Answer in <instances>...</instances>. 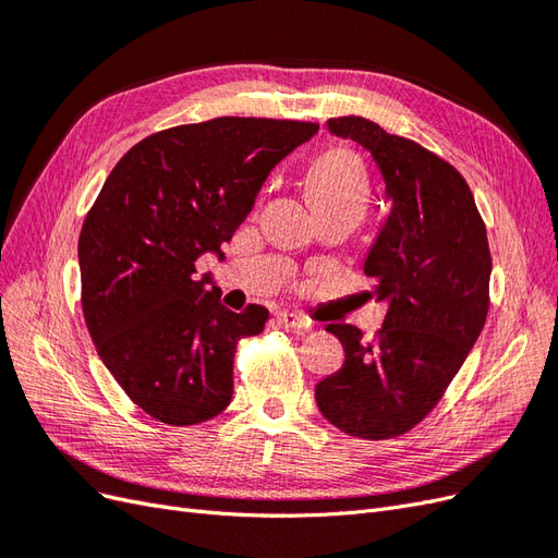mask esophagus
Wrapping results in <instances>:
<instances>
[{
	"instance_id": "esophagus-1",
	"label": "esophagus",
	"mask_w": 558,
	"mask_h": 558,
	"mask_svg": "<svg viewBox=\"0 0 558 558\" xmlns=\"http://www.w3.org/2000/svg\"><path fill=\"white\" fill-rule=\"evenodd\" d=\"M275 318H277V324L281 328H289V330H307V328H312V324H310L305 316L293 314V312H279Z\"/></svg>"
}]
</instances>
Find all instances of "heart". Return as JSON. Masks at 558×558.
<instances>
[{"instance_id":"1","label":"heart","mask_w":558,"mask_h":558,"mask_svg":"<svg viewBox=\"0 0 558 558\" xmlns=\"http://www.w3.org/2000/svg\"><path fill=\"white\" fill-rule=\"evenodd\" d=\"M310 191L316 207L332 205V202L344 199H367V181L361 162L353 158L349 150L335 148L320 156L310 174Z\"/></svg>"}]
</instances>
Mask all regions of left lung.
<instances>
[{
	"instance_id": "left-lung-1",
	"label": "left lung",
	"mask_w": 558,
	"mask_h": 558,
	"mask_svg": "<svg viewBox=\"0 0 558 558\" xmlns=\"http://www.w3.org/2000/svg\"><path fill=\"white\" fill-rule=\"evenodd\" d=\"M337 137L375 158L391 202L365 258L388 305L373 342L330 324L344 365L316 384V404L335 428L361 440H391L424 421L459 373L488 314L492 253L465 179L421 144L361 116L330 118Z\"/></svg>"
}]
</instances>
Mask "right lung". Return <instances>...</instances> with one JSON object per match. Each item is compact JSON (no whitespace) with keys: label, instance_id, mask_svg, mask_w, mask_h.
Returning <instances> with one entry per match:
<instances>
[{"label":"right lung","instance_id":"right-lung-1","mask_svg":"<svg viewBox=\"0 0 558 558\" xmlns=\"http://www.w3.org/2000/svg\"><path fill=\"white\" fill-rule=\"evenodd\" d=\"M316 132L221 116L148 134L107 177L78 238L81 305L99 359L148 416L195 426L230 404L238 342L269 312L226 310L195 260L221 253L272 167Z\"/></svg>","mask_w":558,"mask_h":558}]
</instances>
